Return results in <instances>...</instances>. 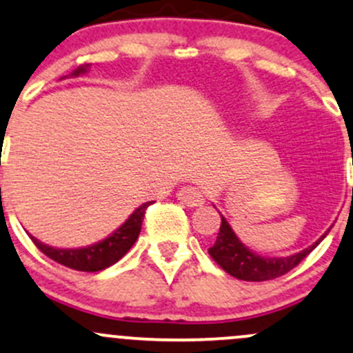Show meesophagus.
Wrapping results in <instances>:
<instances>
[{"instance_id": "1", "label": "esophagus", "mask_w": 353, "mask_h": 353, "mask_svg": "<svg viewBox=\"0 0 353 353\" xmlns=\"http://www.w3.org/2000/svg\"><path fill=\"white\" fill-rule=\"evenodd\" d=\"M177 199L185 206H201V204H204V192L196 185H185L177 192Z\"/></svg>"}]
</instances>
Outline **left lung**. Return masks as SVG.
Instances as JSON below:
<instances>
[{
	"instance_id": "1",
	"label": "left lung",
	"mask_w": 353,
	"mask_h": 353,
	"mask_svg": "<svg viewBox=\"0 0 353 353\" xmlns=\"http://www.w3.org/2000/svg\"><path fill=\"white\" fill-rule=\"evenodd\" d=\"M328 231L321 236L319 241L305 248L300 253L285 258H266L253 253V251H250V248L243 245L238 236L234 234V231L231 230L228 221L221 216L218 238H216L214 245L209 248V254L221 268L230 273L231 276L238 278V280L268 281L278 276H283L290 270L295 268L298 263L303 261L320 245V241L328 234Z\"/></svg>"
}]
</instances>
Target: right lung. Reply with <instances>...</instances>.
I'll return each instance as SVG.
<instances>
[{
	"mask_svg": "<svg viewBox=\"0 0 353 353\" xmlns=\"http://www.w3.org/2000/svg\"><path fill=\"white\" fill-rule=\"evenodd\" d=\"M88 65H82L72 73L73 77L80 75V73L87 72ZM154 201H149V203L142 204L141 208H137L132 214L129 216V219L115 230L108 238L103 239V241L97 243V245L87 246V248H77V250H61V248H52L46 246L43 243L38 241L37 238H32L34 246L41 251V253L46 254L53 261L60 263V265L67 266V268L77 270V271H100L105 270L108 266H112L114 263H117L127 251L132 248V245L137 241L139 233H141L142 221H144L145 209L152 204Z\"/></svg>",
	"mask_w": 353,
	"mask_h": 353,
	"instance_id": "right-lung-1",
	"label": "right lung"
}]
</instances>
